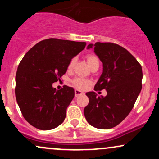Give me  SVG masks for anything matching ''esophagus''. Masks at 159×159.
Instances as JSON below:
<instances>
[{
	"label": "esophagus",
	"instance_id": "obj_1",
	"mask_svg": "<svg viewBox=\"0 0 159 159\" xmlns=\"http://www.w3.org/2000/svg\"><path fill=\"white\" fill-rule=\"evenodd\" d=\"M83 92L79 90H75V97H77V96H81V95H84Z\"/></svg>",
	"mask_w": 159,
	"mask_h": 159
}]
</instances>
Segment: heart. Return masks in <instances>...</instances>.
<instances>
[{
	"mask_svg": "<svg viewBox=\"0 0 159 159\" xmlns=\"http://www.w3.org/2000/svg\"><path fill=\"white\" fill-rule=\"evenodd\" d=\"M86 60H87V63H88L89 66H90L91 69H92L93 67L99 65L98 58L97 57V56L94 55V54H87V57H86ZM75 62V58H72L70 61V62H69L68 66V68L69 69H71L73 67ZM72 83L73 84V85L75 87H77V88L84 90V89L87 88V87H88V85L90 84V81L81 78H75L72 80Z\"/></svg>",
	"mask_w": 159,
	"mask_h": 159,
	"instance_id": "obj_1",
	"label": "heart"
}]
</instances>
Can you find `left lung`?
Segmentation results:
<instances>
[{
	"instance_id": "obj_1",
	"label": "left lung",
	"mask_w": 159,
	"mask_h": 159,
	"mask_svg": "<svg viewBox=\"0 0 159 159\" xmlns=\"http://www.w3.org/2000/svg\"><path fill=\"white\" fill-rule=\"evenodd\" d=\"M103 64V71L94 87L106 90V96L95 92L86 93L89 104L84 116L90 125L100 129L114 128L121 123L134 107L142 88L141 66L125 48L111 43L89 44Z\"/></svg>"
}]
</instances>
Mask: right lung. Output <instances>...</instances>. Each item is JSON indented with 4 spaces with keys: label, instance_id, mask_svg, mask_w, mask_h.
<instances>
[{
    "label": "right lung",
    "instance_id": "add662e5",
    "mask_svg": "<svg viewBox=\"0 0 159 159\" xmlns=\"http://www.w3.org/2000/svg\"><path fill=\"white\" fill-rule=\"evenodd\" d=\"M86 46L84 42L51 38L34 45L24 56L16 75L15 93L24 118L40 130H51L64 121L75 90L52 84L66 72L69 62Z\"/></svg>",
    "mask_w": 159,
    "mask_h": 159
}]
</instances>
